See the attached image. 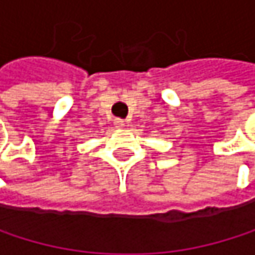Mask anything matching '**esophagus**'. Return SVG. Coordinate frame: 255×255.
<instances>
[{
	"label": "esophagus",
	"instance_id": "esophagus-1",
	"mask_svg": "<svg viewBox=\"0 0 255 255\" xmlns=\"http://www.w3.org/2000/svg\"><path fill=\"white\" fill-rule=\"evenodd\" d=\"M114 124H115V127L123 128V127H124V126H126V121H124V120H121V118H115Z\"/></svg>",
	"mask_w": 255,
	"mask_h": 255
}]
</instances>
